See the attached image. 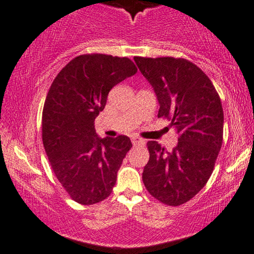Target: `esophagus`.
<instances>
[{"mask_svg": "<svg viewBox=\"0 0 254 254\" xmlns=\"http://www.w3.org/2000/svg\"><path fill=\"white\" fill-rule=\"evenodd\" d=\"M132 144L134 146H144L145 145V140L138 138V136H134L132 138Z\"/></svg>", "mask_w": 254, "mask_h": 254, "instance_id": "esophagus-1", "label": "esophagus"}]
</instances>
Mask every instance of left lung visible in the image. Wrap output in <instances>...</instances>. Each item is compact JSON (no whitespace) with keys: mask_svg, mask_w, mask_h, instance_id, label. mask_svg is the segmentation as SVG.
I'll use <instances>...</instances> for the list:
<instances>
[{"mask_svg":"<svg viewBox=\"0 0 254 254\" xmlns=\"http://www.w3.org/2000/svg\"><path fill=\"white\" fill-rule=\"evenodd\" d=\"M152 85L158 118L171 120L178 144L168 152L148 141L150 160L142 172L148 192L168 205L191 199L213 174L222 146L223 110L211 80L198 66L182 58L134 57Z\"/></svg>","mask_w":254,"mask_h":254,"instance_id":"obj_1","label":"left lung"}]
</instances>
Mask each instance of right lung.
Listing matches in <instances>:
<instances>
[{
    "label": "right lung",
    "mask_w": 254,
    "mask_h": 254,
    "mask_svg": "<svg viewBox=\"0 0 254 254\" xmlns=\"http://www.w3.org/2000/svg\"><path fill=\"white\" fill-rule=\"evenodd\" d=\"M136 71L126 57L82 55L62 68L47 92L44 147L56 177L77 203L95 204L113 191L132 142L126 135L100 138L95 119L113 86Z\"/></svg>",
    "instance_id": "add662e5"
}]
</instances>
